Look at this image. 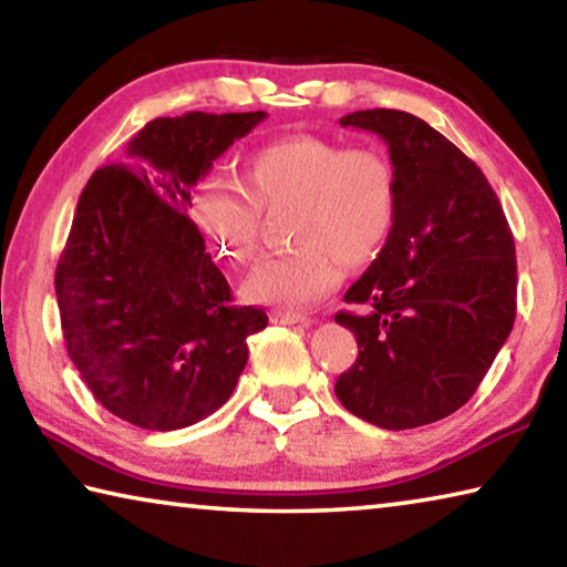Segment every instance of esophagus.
Listing matches in <instances>:
<instances>
[{
	"instance_id": "esophagus-1",
	"label": "esophagus",
	"mask_w": 567,
	"mask_h": 567,
	"mask_svg": "<svg viewBox=\"0 0 567 567\" xmlns=\"http://www.w3.org/2000/svg\"><path fill=\"white\" fill-rule=\"evenodd\" d=\"M272 320L282 324H310V318H307V315L292 312V310H275Z\"/></svg>"
}]
</instances>
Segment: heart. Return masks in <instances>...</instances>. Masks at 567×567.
<instances>
[{"label": "heart", "instance_id": "b5f03b06", "mask_svg": "<svg viewBox=\"0 0 567 567\" xmlns=\"http://www.w3.org/2000/svg\"><path fill=\"white\" fill-rule=\"evenodd\" d=\"M245 185L203 187L192 215L219 252L249 262L260 252L262 209L292 205L290 237L297 247L267 257L247 277L245 295L257 302L312 305L338 287L342 265L375 260L395 227L398 172L372 145L277 140L249 155Z\"/></svg>", "mask_w": 567, "mask_h": 567}]
</instances>
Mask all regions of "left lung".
Segmentation results:
<instances>
[{
  "mask_svg": "<svg viewBox=\"0 0 567 567\" xmlns=\"http://www.w3.org/2000/svg\"><path fill=\"white\" fill-rule=\"evenodd\" d=\"M340 124L385 140L400 197L388 245L344 292L360 312L334 315L358 340L334 395L378 427H420L475 395L513 330V233L483 169L415 114L362 110Z\"/></svg>",
  "mask_w": 567,
  "mask_h": 567,
  "instance_id": "1",
  "label": "left lung"
}]
</instances>
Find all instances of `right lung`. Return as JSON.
Returning <instances> with one entry per match:
<instances>
[{
  "label": "right lung",
  "mask_w": 567,
  "mask_h": 567,
  "mask_svg": "<svg viewBox=\"0 0 567 567\" xmlns=\"http://www.w3.org/2000/svg\"><path fill=\"white\" fill-rule=\"evenodd\" d=\"M265 112H187L145 124L82 189L54 290L66 352L104 410L179 430L233 395L262 307L233 305L189 219V189Z\"/></svg>",
  "instance_id": "add662e5"
}]
</instances>
